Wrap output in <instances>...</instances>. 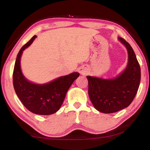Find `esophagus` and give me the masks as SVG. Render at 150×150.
<instances>
[{"label":"esophagus","mask_w":150,"mask_h":150,"mask_svg":"<svg viewBox=\"0 0 150 150\" xmlns=\"http://www.w3.org/2000/svg\"><path fill=\"white\" fill-rule=\"evenodd\" d=\"M79 73L81 75H86L87 73V69H85V68L80 67L79 68Z\"/></svg>","instance_id":"1"}]
</instances>
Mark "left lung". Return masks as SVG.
<instances>
[{
    "instance_id": "obj_1",
    "label": "left lung",
    "mask_w": 150,
    "mask_h": 150,
    "mask_svg": "<svg viewBox=\"0 0 150 150\" xmlns=\"http://www.w3.org/2000/svg\"><path fill=\"white\" fill-rule=\"evenodd\" d=\"M119 40L128 52V63L124 71L114 79L87 77L91 103L96 110L103 113L116 112L128 107L135 97L140 83V67L132 47L122 38Z\"/></svg>"
}]
</instances>
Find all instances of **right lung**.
<instances>
[{
  "label": "right lung",
  "instance_id": "obj_1",
  "mask_svg": "<svg viewBox=\"0 0 150 150\" xmlns=\"http://www.w3.org/2000/svg\"><path fill=\"white\" fill-rule=\"evenodd\" d=\"M34 35L24 44L17 55L13 71V85L17 96L28 110L40 115H49L59 110L68 89L79 76L77 72L63 76L45 85L30 83L22 75L20 69V57L22 52L32 44Z\"/></svg>",
  "mask_w": 150,
  "mask_h": 150
}]
</instances>
